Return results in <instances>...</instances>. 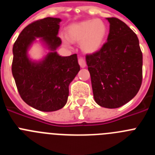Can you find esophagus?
Returning <instances> with one entry per match:
<instances>
[{"label":"esophagus","instance_id":"obj_1","mask_svg":"<svg viewBox=\"0 0 155 155\" xmlns=\"http://www.w3.org/2000/svg\"><path fill=\"white\" fill-rule=\"evenodd\" d=\"M78 64L81 66V68H85L86 67V62L84 61V59L83 57H79L78 58Z\"/></svg>","mask_w":155,"mask_h":155}]
</instances>
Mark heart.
Listing matches in <instances>:
<instances>
[{"instance_id":"b5f03b06","label":"heart","mask_w":155,"mask_h":155,"mask_svg":"<svg viewBox=\"0 0 155 155\" xmlns=\"http://www.w3.org/2000/svg\"><path fill=\"white\" fill-rule=\"evenodd\" d=\"M107 31V25L101 19H86L70 25L67 37L71 42H81L84 53H94L103 45Z\"/></svg>"}]
</instances>
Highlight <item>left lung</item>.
<instances>
[{
	"mask_svg": "<svg viewBox=\"0 0 155 155\" xmlns=\"http://www.w3.org/2000/svg\"><path fill=\"white\" fill-rule=\"evenodd\" d=\"M110 23L107 41L86 55L94 98L102 107L116 109L134 98L142 84L143 55L137 35L117 18Z\"/></svg>",
	"mask_w": 155,
	"mask_h": 155,
	"instance_id": "left-lung-1",
	"label": "left lung"
}]
</instances>
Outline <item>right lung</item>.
Here are the masks:
<instances>
[{
  "label": "right lung",
  "instance_id": "obj_1",
  "mask_svg": "<svg viewBox=\"0 0 155 155\" xmlns=\"http://www.w3.org/2000/svg\"><path fill=\"white\" fill-rule=\"evenodd\" d=\"M61 19L45 18L28 25L13 46L12 71L22 100L34 109L53 112L68 101L69 84L80 71L77 54L61 57L55 52L61 44L57 36ZM35 37H41L53 52L42 62L28 60L26 52Z\"/></svg>",
  "mask_w": 155,
  "mask_h": 155
}]
</instances>
